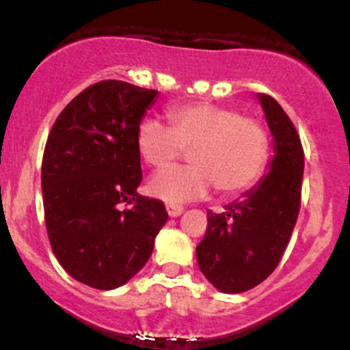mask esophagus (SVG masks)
Returning <instances> with one entry per match:
<instances>
[{
    "mask_svg": "<svg viewBox=\"0 0 350 350\" xmlns=\"http://www.w3.org/2000/svg\"><path fill=\"white\" fill-rule=\"evenodd\" d=\"M165 210H167V215L171 218L179 217V215L183 213V206H178V204H167V206H165Z\"/></svg>",
    "mask_w": 350,
    "mask_h": 350,
    "instance_id": "1",
    "label": "esophagus"
}]
</instances>
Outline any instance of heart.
<instances>
[{
	"label": "heart",
	"instance_id": "obj_1",
	"mask_svg": "<svg viewBox=\"0 0 350 350\" xmlns=\"http://www.w3.org/2000/svg\"><path fill=\"white\" fill-rule=\"evenodd\" d=\"M169 129L144 120L137 129V150L155 169L167 167L189 150V167H169L155 174L149 191L165 203L198 200L211 186L221 198L252 188L269 159L266 129L237 109L211 103L172 107L165 111Z\"/></svg>",
	"mask_w": 350,
	"mask_h": 350
}]
</instances>
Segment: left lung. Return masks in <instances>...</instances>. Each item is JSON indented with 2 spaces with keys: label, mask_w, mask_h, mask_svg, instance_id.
Returning <instances> with one entry per match:
<instances>
[{
  "label": "left lung",
  "mask_w": 350,
  "mask_h": 350,
  "mask_svg": "<svg viewBox=\"0 0 350 350\" xmlns=\"http://www.w3.org/2000/svg\"><path fill=\"white\" fill-rule=\"evenodd\" d=\"M257 98L273 135L269 172L221 213L208 211L206 234L196 247L201 273L221 293L252 289L276 269L299 211L301 140L274 98Z\"/></svg>",
  "instance_id": "left-lung-1"
}]
</instances>
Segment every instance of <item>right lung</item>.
<instances>
[{
	"instance_id": "add662e5",
	"label": "right lung",
	"mask_w": 350,
	"mask_h": 350,
	"mask_svg": "<svg viewBox=\"0 0 350 350\" xmlns=\"http://www.w3.org/2000/svg\"><path fill=\"white\" fill-rule=\"evenodd\" d=\"M157 94L101 81L77 94L49 133L42 161L49 241L59 264L91 288L129 283L167 220L162 201L137 193V129Z\"/></svg>"
}]
</instances>
